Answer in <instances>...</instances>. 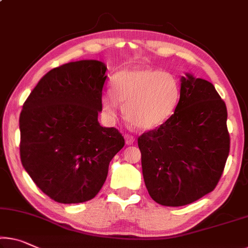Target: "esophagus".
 <instances>
[{
    "label": "esophagus",
    "mask_w": 248,
    "mask_h": 248,
    "mask_svg": "<svg viewBox=\"0 0 248 248\" xmlns=\"http://www.w3.org/2000/svg\"><path fill=\"white\" fill-rule=\"evenodd\" d=\"M124 137H125V143H126V145H132V144L135 142L134 136L128 135V134H125Z\"/></svg>",
    "instance_id": "esophagus-1"
}]
</instances>
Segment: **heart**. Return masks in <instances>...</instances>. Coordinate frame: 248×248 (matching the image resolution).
<instances>
[{"label": "heart", "instance_id": "heart-1", "mask_svg": "<svg viewBox=\"0 0 248 248\" xmlns=\"http://www.w3.org/2000/svg\"><path fill=\"white\" fill-rule=\"evenodd\" d=\"M181 96L177 78L167 72L148 67L126 68L115 74L112 92L102 96L105 116L114 121L124 104V115L134 126L153 129L173 115Z\"/></svg>", "mask_w": 248, "mask_h": 248}]
</instances>
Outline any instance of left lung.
Instances as JSON below:
<instances>
[{
    "label": "left lung",
    "instance_id": "1",
    "mask_svg": "<svg viewBox=\"0 0 248 248\" xmlns=\"http://www.w3.org/2000/svg\"><path fill=\"white\" fill-rule=\"evenodd\" d=\"M176 109L137 143L148 194L164 206L193 203L216 187L230 153L227 109L214 85L186 74Z\"/></svg>",
    "mask_w": 248,
    "mask_h": 248
}]
</instances>
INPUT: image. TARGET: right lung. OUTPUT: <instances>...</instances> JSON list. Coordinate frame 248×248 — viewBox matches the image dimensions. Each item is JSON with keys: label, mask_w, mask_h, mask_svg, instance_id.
I'll return each instance as SVG.
<instances>
[{"label": "right lung", "mask_w": 248, "mask_h": 248, "mask_svg": "<svg viewBox=\"0 0 248 248\" xmlns=\"http://www.w3.org/2000/svg\"><path fill=\"white\" fill-rule=\"evenodd\" d=\"M106 66L95 60L47 72L23 104L21 162L49 199L75 204L94 199L125 140L97 121Z\"/></svg>", "instance_id": "right-lung-1"}]
</instances>
